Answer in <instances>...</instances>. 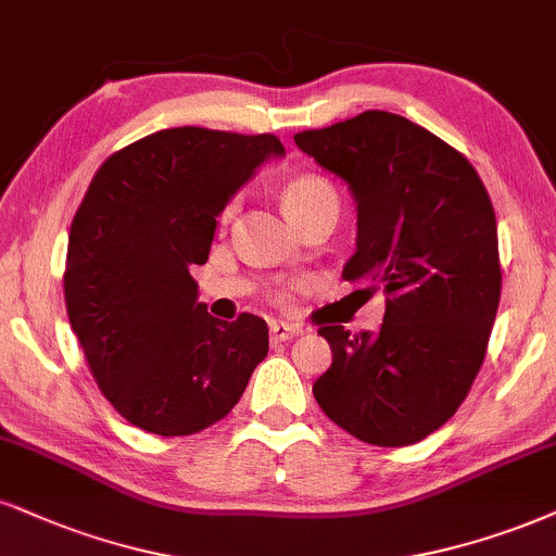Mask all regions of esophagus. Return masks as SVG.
<instances>
[{"instance_id": "1", "label": "esophagus", "mask_w": 556, "mask_h": 556, "mask_svg": "<svg viewBox=\"0 0 556 556\" xmlns=\"http://www.w3.org/2000/svg\"><path fill=\"white\" fill-rule=\"evenodd\" d=\"M299 325H289V321H273L270 325V340L273 342H286V340H293L296 334H301Z\"/></svg>"}]
</instances>
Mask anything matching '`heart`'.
<instances>
[{"mask_svg": "<svg viewBox=\"0 0 556 556\" xmlns=\"http://www.w3.org/2000/svg\"><path fill=\"white\" fill-rule=\"evenodd\" d=\"M283 205L293 222H304L306 216L317 214L321 208H338V193L327 180L317 175H301L283 188ZM235 214V205L224 211V222H229Z\"/></svg>", "mask_w": 556, "mask_h": 556, "instance_id": "heart-1", "label": "heart"}]
</instances>
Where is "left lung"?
<instances>
[{
	"label": "left lung",
	"mask_w": 556,
	"mask_h": 556,
	"mask_svg": "<svg viewBox=\"0 0 556 556\" xmlns=\"http://www.w3.org/2000/svg\"><path fill=\"white\" fill-rule=\"evenodd\" d=\"M293 141L342 177L358 205L342 278L387 293L379 332L319 327L332 366L314 381V400L363 443L422 441L467 400L488 353L503 286L488 188L467 156L387 111Z\"/></svg>",
	"instance_id": "1"
}]
</instances>
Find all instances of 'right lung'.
I'll return each mask as SVG.
<instances>
[{
	"mask_svg": "<svg viewBox=\"0 0 556 556\" xmlns=\"http://www.w3.org/2000/svg\"><path fill=\"white\" fill-rule=\"evenodd\" d=\"M273 134L164 128L108 156L68 231L64 299L100 392L136 428L193 435L231 413L267 355L255 314L218 321L190 267L216 216L270 156Z\"/></svg>",
	"mask_w": 556,
	"mask_h": 556,
	"instance_id": "add662e5",
	"label": "right lung"
}]
</instances>
